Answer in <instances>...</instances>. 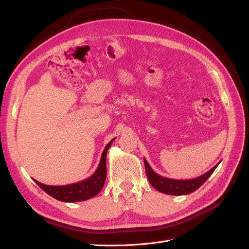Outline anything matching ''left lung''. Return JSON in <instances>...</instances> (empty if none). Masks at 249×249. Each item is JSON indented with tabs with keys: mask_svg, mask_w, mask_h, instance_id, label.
I'll return each mask as SVG.
<instances>
[{
	"mask_svg": "<svg viewBox=\"0 0 249 249\" xmlns=\"http://www.w3.org/2000/svg\"><path fill=\"white\" fill-rule=\"evenodd\" d=\"M218 164L215 165L212 169H210L208 172H206L205 175H202L198 178H195L192 179H172L157 175L153 170V168L150 167L148 162L144 159L145 172L150 185H152L156 190L169 195H185L197 190L214 172V170L218 166Z\"/></svg>",
	"mask_w": 249,
	"mask_h": 249,
	"instance_id": "obj_1",
	"label": "left lung"
}]
</instances>
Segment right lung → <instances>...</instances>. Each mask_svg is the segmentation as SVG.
Wrapping results in <instances>:
<instances>
[{"mask_svg":"<svg viewBox=\"0 0 249 249\" xmlns=\"http://www.w3.org/2000/svg\"><path fill=\"white\" fill-rule=\"evenodd\" d=\"M114 139H112L106 145V147H105L99 166H97L96 170L90 178L84 180H81V182L78 183L64 186H50L37 182L36 179H34L35 183L38 185L44 192L48 193L50 196L63 202H77L94 197L97 193H100L102 188L105 185V182H106L107 152Z\"/></svg>","mask_w":249,"mask_h":249,"instance_id":"right-lung-1","label":"right lung"}]
</instances>
